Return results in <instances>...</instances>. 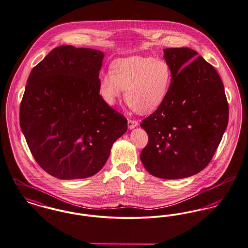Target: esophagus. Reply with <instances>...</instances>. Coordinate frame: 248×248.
<instances>
[{
    "label": "esophagus",
    "instance_id": "obj_1",
    "mask_svg": "<svg viewBox=\"0 0 248 248\" xmlns=\"http://www.w3.org/2000/svg\"><path fill=\"white\" fill-rule=\"evenodd\" d=\"M127 125H128L129 129H134L135 127H137L139 125V123L137 121H135V120H128Z\"/></svg>",
    "mask_w": 248,
    "mask_h": 248
}]
</instances>
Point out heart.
Here are the masks:
<instances>
[{
	"label": "heart",
	"instance_id": "b5f03b06",
	"mask_svg": "<svg viewBox=\"0 0 248 248\" xmlns=\"http://www.w3.org/2000/svg\"><path fill=\"white\" fill-rule=\"evenodd\" d=\"M112 72L103 73L99 85L103 98L114 105L125 91V101L140 114H150L165 102L171 84L170 64L162 59L132 55L115 60Z\"/></svg>",
	"mask_w": 248,
	"mask_h": 248
}]
</instances>
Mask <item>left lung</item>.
<instances>
[{"instance_id":"1","label":"left lung","mask_w":248,"mask_h":248,"mask_svg":"<svg viewBox=\"0 0 248 248\" xmlns=\"http://www.w3.org/2000/svg\"><path fill=\"white\" fill-rule=\"evenodd\" d=\"M189 47L164 49L171 68L169 94L140 126L149 142L140 160L150 174L182 179L212 160L229 122V105L218 73Z\"/></svg>"}]
</instances>
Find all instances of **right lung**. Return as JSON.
<instances>
[{"label":"right lung","instance_id":"obj_1","mask_svg":"<svg viewBox=\"0 0 248 248\" xmlns=\"http://www.w3.org/2000/svg\"><path fill=\"white\" fill-rule=\"evenodd\" d=\"M104 53L61 46L31 71L19 109L30 151L48 174L62 180L97 173L127 120L99 94Z\"/></svg>","mask_w":248,"mask_h":248}]
</instances>
